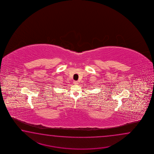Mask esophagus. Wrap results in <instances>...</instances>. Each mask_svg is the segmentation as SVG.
Returning a JSON list of instances; mask_svg holds the SVG:
<instances>
[{"label": "esophagus", "instance_id": "1", "mask_svg": "<svg viewBox=\"0 0 154 154\" xmlns=\"http://www.w3.org/2000/svg\"><path fill=\"white\" fill-rule=\"evenodd\" d=\"M73 83H74V84H75V85H78V82H77V81H74Z\"/></svg>", "mask_w": 154, "mask_h": 154}]
</instances>
